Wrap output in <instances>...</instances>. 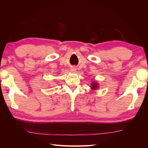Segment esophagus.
<instances>
[{
	"label": "esophagus",
	"instance_id": "esophagus-1",
	"mask_svg": "<svg viewBox=\"0 0 148 148\" xmlns=\"http://www.w3.org/2000/svg\"><path fill=\"white\" fill-rule=\"evenodd\" d=\"M71 71L72 72H76V67H72V68H71Z\"/></svg>",
	"mask_w": 148,
	"mask_h": 148
}]
</instances>
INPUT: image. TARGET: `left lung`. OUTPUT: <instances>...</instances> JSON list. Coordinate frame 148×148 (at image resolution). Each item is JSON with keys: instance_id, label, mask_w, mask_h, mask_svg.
Returning <instances> with one entry per match:
<instances>
[{"instance_id": "left-lung-1", "label": "left lung", "mask_w": 148, "mask_h": 148, "mask_svg": "<svg viewBox=\"0 0 148 148\" xmlns=\"http://www.w3.org/2000/svg\"><path fill=\"white\" fill-rule=\"evenodd\" d=\"M91 89L92 90H97L99 88V84L97 83V82L96 81H93L92 82V84H91Z\"/></svg>"}]
</instances>
